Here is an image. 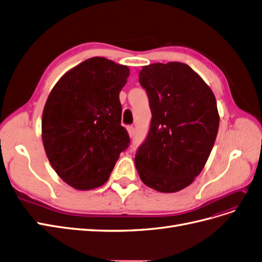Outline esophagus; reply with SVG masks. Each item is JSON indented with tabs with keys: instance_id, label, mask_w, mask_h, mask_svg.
Listing matches in <instances>:
<instances>
[{
	"instance_id": "1",
	"label": "esophagus",
	"mask_w": 262,
	"mask_h": 262,
	"mask_svg": "<svg viewBox=\"0 0 262 262\" xmlns=\"http://www.w3.org/2000/svg\"><path fill=\"white\" fill-rule=\"evenodd\" d=\"M126 130H128V133H129V136L132 138L133 136H134V131H136V130H134V128H133V126L132 125H130V126H128V128H126Z\"/></svg>"
}]
</instances>
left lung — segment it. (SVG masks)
<instances>
[{
	"label": "left lung",
	"mask_w": 262,
	"mask_h": 262,
	"mask_svg": "<svg viewBox=\"0 0 262 262\" xmlns=\"http://www.w3.org/2000/svg\"><path fill=\"white\" fill-rule=\"evenodd\" d=\"M139 81L152 112L136 154L141 180L160 192H177L202 171L215 142L220 116L210 87L185 63L143 67Z\"/></svg>",
	"instance_id": "1"
}]
</instances>
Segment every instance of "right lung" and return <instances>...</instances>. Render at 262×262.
Returning <instances> with one entry per match:
<instances>
[{"mask_svg": "<svg viewBox=\"0 0 262 262\" xmlns=\"http://www.w3.org/2000/svg\"><path fill=\"white\" fill-rule=\"evenodd\" d=\"M129 74L128 67L95 57L71 69L49 94L41 122L45 150L74 189L104 185L130 144L119 100Z\"/></svg>", "mask_w": 262, "mask_h": 262, "instance_id": "right-lung-1", "label": "right lung"}]
</instances>
